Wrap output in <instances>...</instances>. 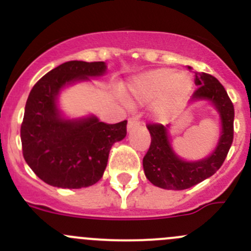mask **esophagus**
<instances>
[{"label":"esophagus","mask_w":251,"mask_h":251,"mask_svg":"<svg viewBox=\"0 0 251 251\" xmlns=\"http://www.w3.org/2000/svg\"><path fill=\"white\" fill-rule=\"evenodd\" d=\"M141 124V121L138 120V118H135V116H132V118L128 119V124H127V128L128 130H132V128L137 127L138 125Z\"/></svg>","instance_id":"obj_1"}]
</instances>
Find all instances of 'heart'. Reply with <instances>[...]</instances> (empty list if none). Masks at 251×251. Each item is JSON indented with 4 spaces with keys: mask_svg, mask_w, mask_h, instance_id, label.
Instances as JSON below:
<instances>
[{
    "mask_svg": "<svg viewBox=\"0 0 251 251\" xmlns=\"http://www.w3.org/2000/svg\"><path fill=\"white\" fill-rule=\"evenodd\" d=\"M191 87L192 81L188 75L163 68L142 76L136 83L135 91L138 98L144 102H151L163 95L158 105V114L165 115L186 98Z\"/></svg>",
    "mask_w": 251,
    "mask_h": 251,
    "instance_id": "1",
    "label": "heart"
}]
</instances>
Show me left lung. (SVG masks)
Here are the masks:
<instances>
[{"label": "left lung", "mask_w": 251, "mask_h": 251, "mask_svg": "<svg viewBox=\"0 0 251 251\" xmlns=\"http://www.w3.org/2000/svg\"><path fill=\"white\" fill-rule=\"evenodd\" d=\"M191 72L192 68L188 67ZM196 85L192 100H209L219 110L222 120V135L217 148L209 158L201 161L181 160L171 149L168 131L161 124L151 123L147 125L151 132V146L143 158L146 177L156 187L164 189L191 188L212 176L224 164L233 142L234 107L226 90L216 77L206 73L194 72Z\"/></svg>", "instance_id": "8db88e82"}]
</instances>
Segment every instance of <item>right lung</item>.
Masks as SVG:
<instances>
[{"mask_svg":"<svg viewBox=\"0 0 251 251\" xmlns=\"http://www.w3.org/2000/svg\"><path fill=\"white\" fill-rule=\"evenodd\" d=\"M104 62L70 60L42 76L34 85L20 126L23 156L46 183L60 188H83L102 178L109 151L126 136L127 120L105 124L95 116L64 120L55 107L63 86L105 72Z\"/></svg>","mask_w":251,"mask_h":251,"instance_id":"right-lung-1","label":"right lung"}]
</instances>
